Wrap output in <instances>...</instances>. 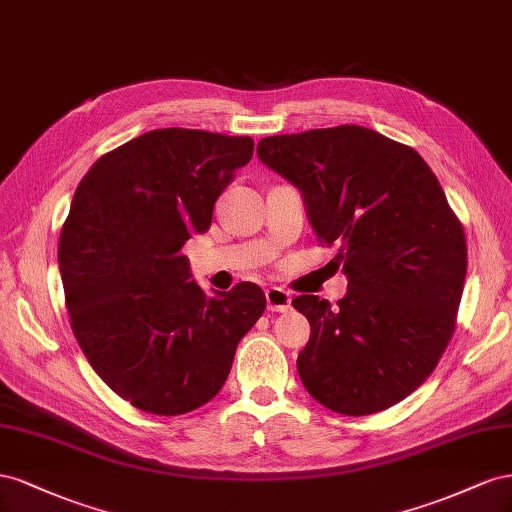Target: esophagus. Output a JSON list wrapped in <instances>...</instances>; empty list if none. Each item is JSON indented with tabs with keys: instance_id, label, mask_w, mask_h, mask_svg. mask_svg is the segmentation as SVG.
Here are the masks:
<instances>
[{
	"instance_id": "obj_1",
	"label": "esophagus",
	"mask_w": 512,
	"mask_h": 512,
	"mask_svg": "<svg viewBox=\"0 0 512 512\" xmlns=\"http://www.w3.org/2000/svg\"><path fill=\"white\" fill-rule=\"evenodd\" d=\"M266 304H268V311L287 313L291 309V296L281 287H270L266 289Z\"/></svg>"
}]
</instances>
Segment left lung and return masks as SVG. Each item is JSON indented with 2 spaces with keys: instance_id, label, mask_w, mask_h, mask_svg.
<instances>
[{
  "instance_id": "left-lung-1",
  "label": "left lung",
  "mask_w": 512,
  "mask_h": 512,
  "mask_svg": "<svg viewBox=\"0 0 512 512\" xmlns=\"http://www.w3.org/2000/svg\"><path fill=\"white\" fill-rule=\"evenodd\" d=\"M257 156L298 188L347 276L334 309L319 296L291 300L311 324L304 388L345 416L403 401L455 332L467 270L463 227L435 173L410 145L354 124L266 137Z\"/></svg>"
}]
</instances>
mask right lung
Listing matches in <instances>:
<instances>
[{
  "label": "right lung",
  "instance_id": "right-lung-1",
  "mask_svg": "<svg viewBox=\"0 0 512 512\" xmlns=\"http://www.w3.org/2000/svg\"><path fill=\"white\" fill-rule=\"evenodd\" d=\"M253 148L251 137L150 130L100 156L72 197L57 251L70 326L137 410L180 416L214 399L266 311L255 283L208 296L182 255Z\"/></svg>",
  "mask_w": 512,
  "mask_h": 512
}]
</instances>
